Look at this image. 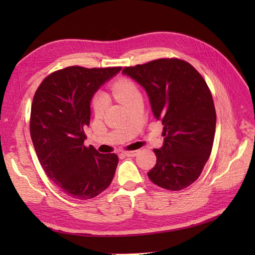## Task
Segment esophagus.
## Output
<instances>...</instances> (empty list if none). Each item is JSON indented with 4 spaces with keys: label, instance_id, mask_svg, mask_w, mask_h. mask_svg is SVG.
<instances>
[{
    "label": "esophagus",
    "instance_id": "34e87169",
    "mask_svg": "<svg viewBox=\"0 0 255 255\" xmlns=\"http://www.w3.org/2000/svg\"><path fill=\"white\" fill-rule=\"evenodd\" d=\"M139 151L138 150H132V151H125V155L127 156H136L138 154Z\"/></svg>",
    "mask_w": 255,
    "mask_h": 255
}]
</instances>
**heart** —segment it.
<instances>
[{
  "label": "heart",
  "instance_id": "obj_1",
  "mask_svg": "<svg viewBox=\"0 0 255 255\" xmlns=\"http://www.w3.org/2000/svg\"><path fill=\"white\" fill-rule=\"evenodd\" d=\"M111 90L113 95L126 106L128 103H130L136 97L140 96V92L136 83L131 79L123 77L116 81H114L111 85ZM107 106V97L103 92H96L94 96L92 97L91 107L95 115H101L105 111Z\"/></svg>",
  "mask_w": 255,
  "mask_h": 255
}]
</instances>
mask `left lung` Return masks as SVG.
Masks as SVG:
<instances>
[{
	"label": "left lung",
	"instance_id": "8db88e82",
	"mask_svg": "<svg viewBox=\"0 0 255 255\" xmlns=\"http://www.w3.org/2000/svg\"><path fill=\"white\" fill-rule=\"evenodd\" d=\"M123 72L148 93L151 108L163 125L165 137L154 149L151 182L169 191H181L199 177L213 149L216 111L207 83L196 69L177 58H161Z\"/></svg>",
	"mask_w": 255,
	"mask_h": 255
}]
</instances>
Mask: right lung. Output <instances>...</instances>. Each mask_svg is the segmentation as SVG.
<instances>
[{"label": "right lung", "mask_w": 255, "mask_h": 255, "mask_svg": "<svg viewBox=\"0 0 255 255\" xmlns=\"http://www.w3.org/2000/svg\"><path fill=\"white\" fill-rule=\"evenodd\" d=\"M121 67H68L50 73L38 86L31 103L32 144L47 176L68 196L86 200L110 186L118 156L86 147L92 96L121 71Z\"/></svg>", "instance_id": "1"}]
</instances>
